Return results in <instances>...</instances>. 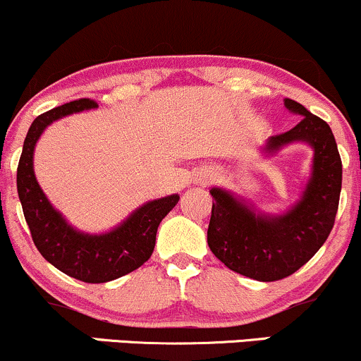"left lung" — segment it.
Listing matches in <instances>:
<instances>
[{
    "label": "left lung",
    "mask_w": 361,
    "mask_h": 361,
    "mask_svg": "<svg viewBox=\"0 0 361 361\" xmlns=\"http://www.w3.org/2000/svg\"><path fill=\"white\" fill-rule=\"evenodd\" d=\"M302 115L287 132L273 135L267 151L305 140L314 147V171L302 200L283 217H261L221 188H212L207 243L210 251L239 275L259 281L287 279L304 267L326 243L336 219L343 164L333 130L300 103L285 100Z\"/></svg>",
    "instance_id": "obj_1"
}]
</instances>
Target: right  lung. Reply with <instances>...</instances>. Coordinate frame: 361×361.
Instances as JSON below:
<instances>
[{"label":"right lung","mask_w":361,"mask_h":361,"mask_svg":"<svg viewBox=\"0 0 361 361\" xmlns=\"http://www.w3.org/2000/svg\"><path fill=\"white\" fill-rule=\"evenodd\" d=\"M98 106L90 98H81L45 111L34 120L25 137L16 169V188L25 221L32 239L49 263L57 270L86 283H105L137 270L151 258L161 221L180 200L178 195L149 202L135 210L122 226L109 234L88 235L74 231L52 209L34 175V147L44 128L54 120L74 111Z\"/></svg>","instance_id":"add662e5"}]
</instances>
